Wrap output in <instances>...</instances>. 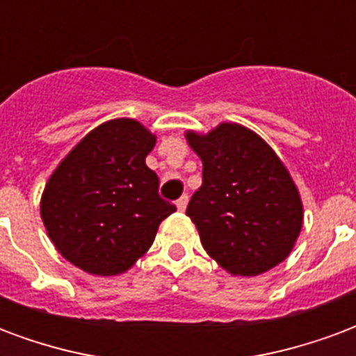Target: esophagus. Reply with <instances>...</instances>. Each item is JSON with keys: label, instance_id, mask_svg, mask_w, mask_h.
Returning a JSON list of instances; mask_svg holds the SVG:
<instances>
[{"label": "esophagus", "instance_id": "esophagus-1", "mask_svg": "<svg viewBox=\"0 0 356 356\" xmlns=\"http://www.w3.org/2000/svg\"><path fill=\"white\" fill-rule=\"evenodd\" d=\"M188 201H190V197L188 195H182V197L176 201V207H178V211H186V207H188Z\"/></svg>", "mask_w": 356, "mask_h": 356}]
</instances>
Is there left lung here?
Returning a JSON list of instances; mask_svg holds the SVG:
<instances>
[{
	"instance_id": "1",
	"label": "left lung",
	"mask_w": 356,
	"mask_h": 356,
	"mask_svg": "<svg viewBox=\"0 0 356 356\" xmlns=\"http://www.w3.org/2000/svg\"><path fill=\"white\" fill-rule=\"evenodd\" d=\"M186 138L203 161V184L186 214L207 253L234 276H257L286 261L303 226V205L270 145L232 122Z\"/></svg>"
}]
</instances>
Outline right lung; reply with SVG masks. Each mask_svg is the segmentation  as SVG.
I'll list each match as a JSON object with an SVG mask.
<instances>
[{"label": "right lung", "mask_w": 356, "mask_h": 356, "mask_svg": "<svg viewBox=\"0 0 356 356\" xmlns=\"http://www.w3.org/2000/svg\"><path fill=\"white\" fill-rule=\"evenodd\" d=\"M155 136L132 118H117L86 136L45 184L42 220L57 251L97 276L128 270L153 243L159 224L176 211L159 195L145 165Z\"/></svg>", "instance_id": "1"}]
</instances>
